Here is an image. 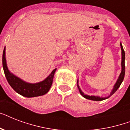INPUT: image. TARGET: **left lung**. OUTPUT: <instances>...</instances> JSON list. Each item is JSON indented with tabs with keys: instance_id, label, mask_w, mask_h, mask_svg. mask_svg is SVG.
Returning a JSON list of instances; mask_svg holds the SVG:
<instances>
[{
	"instance_id": "obj_1",
	"label": "left lung",
	"mask_w": 130,
	"mask_h": 130,
	"mask_svg": "<svg viewBox=\"0 0 130 130\" xmlns=\"http://www.w3.org/2000/svg\"><path fill=\"white\" fill-rule=\"evenodd\" d=\"M120 46H121V72L119 75V77L117 80V82L115 83V86L113 87V90H111V94L109 95V96L105 97V98H103V97H99V96H88V95H85L82 92V91L81 90V89L79 88V85H78V80H77V88L79 89V91L80 94H82V96H83L84 98L87 99H89V100H92V101H103V100H105V99H108L109 96H111L114 94V93L117 90V89L119 88L120 85L122 83L123 79H124V76H125V51L123 48V46L121 44V43H120Z\"/></svg>"
}]
</instances>
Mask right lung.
I'll return each instance as SVG.
<instances>
[{"label": "right lung", "mask_w": 130, "mask_h": 130, "mask_svg": "<svg viewBox=\"0 0 130 130\" xmlns=\"http://www.w3.org/2000/svg\"><path fill=\"white\" fill-rule=\"evenodd\" d=\"M3 67L5 77L7 78L9 85L12 87V88L16 92L27 98L39 96L46 94L52 86L54 75L57 70V69H53L51 74L44 80L36 84L25 82L15 75H13L8 69L5 58V47L3 53Z\"/></svg>", "instance_id": "right-lung-1"}]
</instances>
